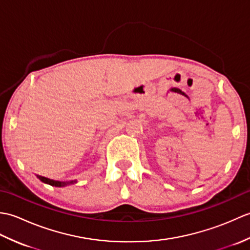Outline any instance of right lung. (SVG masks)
Listing matches in <instances>:
<instances>
[{
    "label": "right lung",
    "mask_w": 250,
    "mask_h": 250,
    "mask_svg": "<svg viewBox=\"0 0 250 250\" xmlns=\"http://www.w3.org/2000/svg\"><path fill=\"white\" fill-rule=\"evenodd\" d=\"M36 177L39 178L41 182H43L44 184L54 186V187H66V186H68V185H74L77 183L76 180H70V182H59V180L49 179V178H46L43 176H40V175H36Z\"/></svg>",
    "instance_id": "right-lung-1"
}]
</instances>
